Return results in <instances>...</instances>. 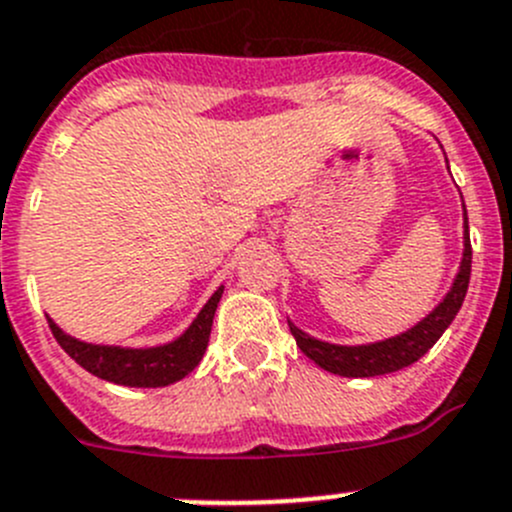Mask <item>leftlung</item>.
Returning <instances> with one entry per match:
<instances>
[{
    "label": "left lung",
    "instance_id": "8db88e82",
    "mask_svg": "<svg viewBox=\"0 0 512 512\" xmlns=\"http://www.w3.org/2000/svg\"><path fill=\"white\" fill-rule=\"evenodd\" d=\"M470 271V225H467V210H464V253L457 279H454L447 297L439 302V307L431 314H426L424 320L411 327L409 332H401V335L388 337V340L381 342H370V345H332V342L314 340L307 332L294 327L292 322H289V330H292L299 350L309 360L320 365V368L330 370V373L345 375V378H373V375L396 373V370L409 368L411 363H416L444 335V330L452 325V320L457 317L459 307L464 302L467 287H470Z\"/></svg>",
    "mask_w": 512,
    "mask_h": 512
}]
</instances>
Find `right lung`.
Instances as JSON below:
<instances>
[{"instance_id": "obj_1", "label": "right lung", "mask_w": 512, "mask_h": 512, "mask_svg": "<svg viewBox=\"0 0 512 512\" xmlns=\"http://www.w3.org/2000/svg\"><path fill=\"white\" fill-rule=\"evenodd\" d=\"M220 297H223V287H218V292L208 299V304L200 309L198 317L192 320V325L177 340L159 345V348L91 345V342H81L65 335L50 317L48 325L53 330L55 340L60 342V348L81 368H86L88 373L98 375V378L109 383H119V386L162 388L175 381H182L203 360Z\"/></svg>"}]
</instances>
